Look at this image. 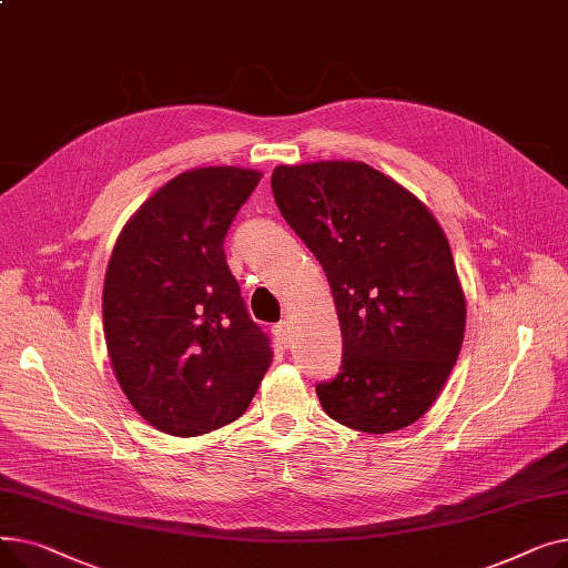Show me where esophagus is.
I'll return each mask as SVG.
<instances>
[{"mask_svg":"<svg viewBox=\"0 0 568 568\" xmlns=\"http://www.w3.org/2000/svg\"><path fill=\"white\" fill-rule=\"evenodd\" d=\"M272 332H274L276 341H278L283 347H287V345L292 343V334H290V324H287V322H278Z\"/></svg>","mask_w":568,"mask_h":568,"instance_id":"obj_1","label":"esophagus"}]
</instances>
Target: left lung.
Returning a JSON list of instances; mask_svg holds the SVG:
<instances>
[{
	"label": "left lung",
	"instance_id": "1",
	"mask_svg": "<svg viewBox=\"0 0 568 568\" xmlns=\"http://www.w3.org/2000/svg\"><path fill=\"white\" fill-rule=\"evenodd\" d=\"M274 200L322 264L343 334V366L317 384L338 424L384 435L422 416L454 371L465 292L430 209L362 161L278 165Z\"/></svg>",
	"mask_w": 568,
	"mask_h": 568
}]
</instances>
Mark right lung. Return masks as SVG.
<instances>
[{
  "label": "right lung",
  "instance_id": "add662e5",
  "mask_svg": "<svg viewBox=\"0 0 568 568\" xmlns=\"http://www.w3.org/2000/svg\"><path fill=\"white\" fill-rule=\"evenodd\" d=\"M260 179L234 165L176 174L116 236L103 283L110 366L161 433L195 437L236 422L272 366L223 251Z\"/></svg>",
  "mask_w": 568,
  "mask_h": 568
}]
</instances>
